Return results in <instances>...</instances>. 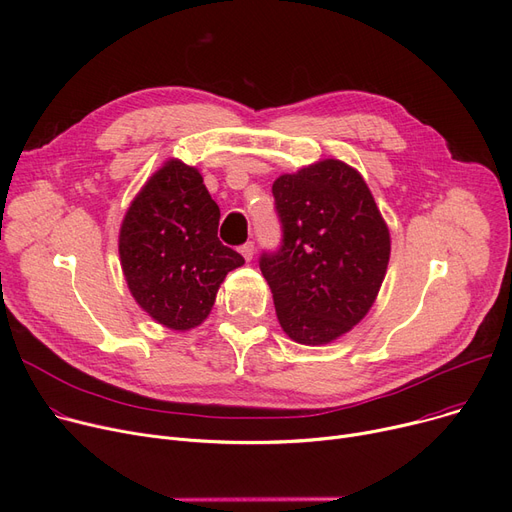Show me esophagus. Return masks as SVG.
I'll return each mask as SVG.
<instances>
[{"mask_svg":"<svg viewBox=\"0 0 512 512\" xmlns=\"http://www.w3.org/2000/svg\"><path fill=\"white\" fill-rule=\"evenodd\" d=\"M253 253H255V242H253V240L245 242V245H240V255L245 257L247 261H251V259H253Z\"/></svg>","mask_w":512,"mask_h":512,"instance_id":"esophagus-1","label":"esophagus"}]
</instances>
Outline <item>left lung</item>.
<instances>
[{"label": "left lung", "mask_w": 512, "mask_h": 512, "mask_svg": "<svg viewBox=\"0 0 512 512\" xmlns=\"http://www.w3.org/2000/svg\"><path fill=\"white\" fill-rule=\"evenodd\" d=\"M272 193L282 242L261 253L259 270L284 332L301 344H328L378 297L390 232L363 176L338 159L280 176Z\"/></svg>", "instance_id": "obj_1"}]
</instances>
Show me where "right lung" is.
Segmentation results:
<instances>
[{
  "mask_svg": "<svg viewBox=\"0 0 512 512\" xmlns=\"http://www.w3.org/2000/svg\"><path fill=\"white\" fill-rule=\"evenodd\" d=\"M220 207L201 174L178 159L157 170L128 207L120 261L128 288L161 326L191 330L209 315L226 274L245 259L218 238Z\"/></svg>",
  "mask_w": 512,
  "mask_h": 512,
  "instance_id": "obj_1",
  "label": "right lung"
}]
</instances>
